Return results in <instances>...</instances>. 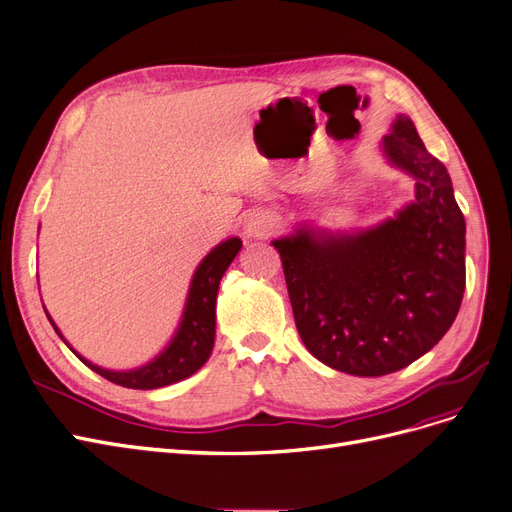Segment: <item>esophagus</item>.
Returning <instances> with one entry per match:
<instances>
[{"instance_id":"34e87169","label":"esophagus","mask_w":512,"mask_h":512,"mask_svg":"<svg viewBox=\"0 0 512 512\" xmlns=\"http://www.w3.org/2000/svg\"><path fill=\"white\" fill-rule=\"evenodd\" d=\"M276 228V217L268 211H255L244 219V234L251 238H268Z\"/></svg>"}]
</instances>
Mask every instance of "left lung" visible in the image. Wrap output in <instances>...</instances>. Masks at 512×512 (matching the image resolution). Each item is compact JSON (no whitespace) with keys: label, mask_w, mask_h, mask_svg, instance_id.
<instances>
[{"label":"left lung","mask_w":512,"mask_h":512,"mask_svg":"<svg viewBox=\"0 0 512 512\" xmlns=\"http://www.w3.org/2000/svg\"><path fill=\"white\" fill-rule=\"evenodd\" d=\"M389 163L416 180V198L353 234L301 226L274 240L295 324L309 353L353 374L410 366L450 330L464 295V217L450 173L399 115L383 138Z\"/></svg>","instance_id":"8db88e82"}]
</instances>
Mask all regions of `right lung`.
Listing matches in <instances>:
<instances>
[{
	"label": "right lung",
	"instance_id": "add662e5",
	"mask_svg": "<svg viewBox=\"0 0 512 512\" xmlns=\"http://www.w3.org/2000/svg\"><path fill=\"white\" fill-rule=\"evenodd\" d=\"M242 247L240 238H228L224 242H219L217 247L198 263V268L192 276L190 282V291L186 299V307L182 314V322L177 326L173 339L169 345L154 358L152 362L133 368V370H106L90 360H85L83 355H79L66 339L62 337V332L50 318L46 311V316L54 330L58 332V337L69 345V349L77 355V358L100 376H104L106 381L127 387V389H159L173 385L177 381H184L188 376H192L198 368H201L213 351L215 343V301H217V291H219V282L221 276L226 274L228 265L234 261Z\"/></svg>",
	"mask_w": 512,
	"mask_h": 512
}]
</instances>
